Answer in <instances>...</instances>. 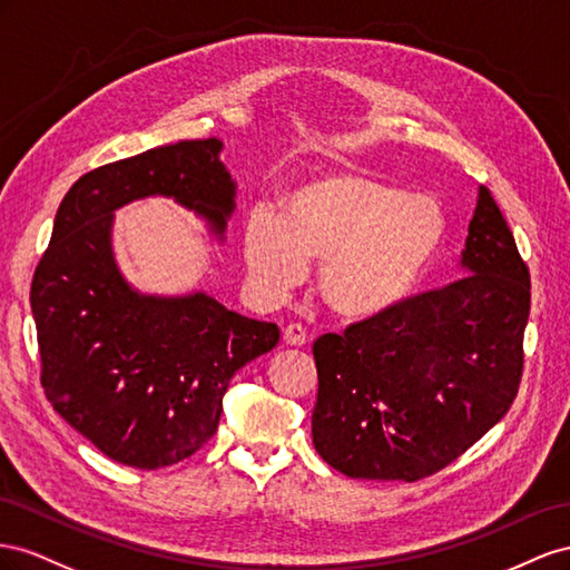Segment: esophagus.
Returning a JSON list of instances; mask_svg holds the SVG:
<instances>
[{
    "label": "esophagus",
    "instance_id": "obj_1",
    "mask_svg": "<svg viewBox=\"0 0 570 570\" xmlns=\"http://www.w3.org/2000/svg\"><path fill=\"white\" fill-rule=\"evenodd\" d=\"M284 341L288 346H303L307 341V332L301 324H288V327H284Z\"/></svg>",
    "mask_w": 570,
    "mask_h": 570
}]
</instances>
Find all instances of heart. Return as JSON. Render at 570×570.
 Returning a JSON list of instances; mask_svg holds the SVG:
<instances>
[{
	"instance_id": "heart-1",
	"label": "heart",
	"mask_w": 570,
	"mask_h": 570,
	"mask_svg": "<svg viewBox=\"0 0 570 570\" xmlns=\"http://www.w3.org/2000/svg\"><path fill=\"white\" fill-rule=\"evenodd\" d=\"M446 213L430 195L367 174H324L286 193L282 217L248 219L243 253L255 284L282 296L320 265V296L348 322L392 313L432 269Z\"/></svg>"
}]
</instances>
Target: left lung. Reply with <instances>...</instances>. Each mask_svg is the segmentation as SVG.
Listing matches in <instances>:
<instances>
[{
  "label": "left lung",
  "mask_w": 570,
  "mask_h": 570,
  "mask_svg": "<svg viewBox=\"0 0 570 570\" xmlns=\"http://www.w3.org/2000/svg\"><path fill=\"white\" fill-rule=\"evenodd\" d=\"M465 276L313 344V444L361 480L430 478L509 413L523 377L530 269L480 188Z\"/></svg>",
  "instance_id": "1"
}]
</instances>
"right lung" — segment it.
Returning a JSON list of instances; mask_svg holds the SVG:
<instances>
[{
  "label": "right lung",
  "mask_w": 570,
  "mask_h": 570,
  "mask_svg": "<svg viewBox=\"0 0 570 570\" xmlns=\"http://www.w3.org/2000/svg\"><path fill=\"white\" fill-rule=\"evenodd\" d=\"M222 142L181 140L83 174L57 209L32 274L40 382L52 409L111 461L155 470L217 432L236 372L279 344V327L205 294L142 296L111 255V213L169 195L222 238L236 186Z\"/></svg>",
  "instance_id": "1"
}]
</instances>
